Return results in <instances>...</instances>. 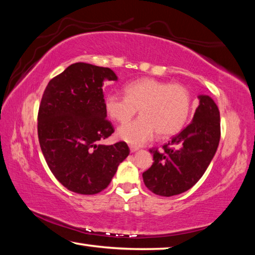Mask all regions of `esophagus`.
<instances>
[{
  "label": "esophagus",
  "instance_id": "34e87169",
  "mask_svg": "<svg viewBox=\"0 0 255 255\" xmlns=\"http://www.w3.org/2000/svg\"><path fill=\"white\" fill-rule=\"evenodd\" d=\"M129 148H130V152L131 153H135L138 150V147H136V146H129Z\"/></svg>",
  "mask_w": 255,
  "mask_h": 255
}]
</instances>
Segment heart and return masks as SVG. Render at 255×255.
<instances>
[{
	"mask_svg": "<svg viewBox=\"0 0 255 255\" xmlns=\"http://www.w3.org/2000/svg\"><path fill=\"white\" fill-rule=\"evenodd\" d=\"M126 97L108 94L105 99L107 115L125 124L139 109L140 117L124 125L117 131L120 139L139 146L156 132L167 138L179 133L187 125L192 111V97L185 86L155 79H139L124 89Z\"/></svg>",
	"mask_w": 255,
	"mask_h": 255,
	"instance_id": "obj_1",
	"label": "heart"
}]
</instances>
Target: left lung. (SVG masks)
<instances>
[{"label": "left lung", "instance_id": "8db88e82", "mask_svg": "<svg viewBox=\"0 0 255 255\" xmlns=\"http://www.w3.org/2000/svg\"><path fill=\"white\" fill-rule=\"evenodd\" d=\"M191 124L163 146L150 149L152 166L143 173L146 187L155 195L172 197L192 188L209 166L221 139V117L215 101L200 94Z\"/></svg>", "mask_w": 255, "mask_h": 255}]
</instances>
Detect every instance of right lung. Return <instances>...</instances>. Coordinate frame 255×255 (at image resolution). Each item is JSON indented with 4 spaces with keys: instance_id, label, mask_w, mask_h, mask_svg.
I'll return each mask as SVG.
<instances>
[{
    "instance_id": "1",
    "label": "right lung",
    "mask_w": 255,
    "mask_h": 255,
    "mask_svg": "<svg viewBox=\"0 0 255 255\" xmlns=\"http://www.w3.org/2000/svg\"><path fill=\"white\" fill-rule=\"evenodd\" d=\"M118 81L108 67L75 63L49 81L38 114V138L51 173L80 195L105 190L129 155L125 141L99 144L114 132L102 86Z\"/></svg>"
}]
</instances>
